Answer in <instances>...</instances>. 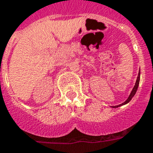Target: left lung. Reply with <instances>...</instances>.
Returning a JSON list of instances; mask_svg holds the SVG:
<instances>
[{
    "label": "left lung",
    "instance_id": "left-lung-1",
    "mask_svg": "<svg viewBox=\"0 0 153 153\" xmlns=\"http://www.w3.org/2000/svg\"><path fill=\"white\" fill-rule=\"evenodd\" d=\"M140 71H139V74H138V76H137V79H136V84H135V86H134L133 89H132V91H131V94L129 95V96H128V98L127 99V100H126L125 102H123L122 104H120V105H117V106H113L112 108H118V107H120V106H123V105L124 104H127L128 102H129L130 101H131V100L133 98V96L135 95V94L136 93V91H137V89H138V87H139V83H140Z\"/></svg>",
    "mask_w": 153,
    "mask_h": 153
}]
</instances>
